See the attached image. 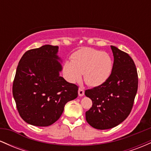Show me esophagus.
<instances>
[{
  "label": "esophagus",
  "instance_id": "obj_1",
  "mask_svg": "<svg viewBox=\"0 0 151 151\" xmlns=\"http://www.w3.org/2000/svg\"><path fill=\"white\" fill-rule=\"evenodd\" d=\"M78 94H79V96H83L84 94V89H81V88H79V90H78Z\"/></svg>",
  "mask_w": 151,
  "mask_h": 151
}]
</instances>
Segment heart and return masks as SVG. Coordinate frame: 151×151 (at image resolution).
<instances>
[{
	"label": "heart",
	"instance_id": "heart-1",
	"mask_svg": "<svg viewBox=\"0 0 151 151\" xmlns=\"http://www.w3.org/2000/svg\"><path fill=\"white\" fill-rule=\"evenodd\" d=\"M113 60L108 53L92 48L78 50L63 65V74L67 81L75 83L84 74L89 86H99L109 79L113 70Z\"/></svg>",
	"mask_w": 151,
	"mask_h": 151
}]
</instances>
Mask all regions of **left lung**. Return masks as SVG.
<instances>
[{
    "label": "left lung",
    "instance_id": "obj_1",
    "mask_svg": "<svg viewBox=\"0 0 151 151\" xmlns=\"http://www.w3.org/2000/svg\"><path fill=\"white\" fill-rule=\"evenodd\" d=\"M111 48L114 60L110 77L101 85L85 91L86 96L92 101L86 120L99 130L112 129L125 120L138 89V74L132 58L116 47Z\"/></svg>",
    "mask_w": 151,
    "mask_h": 151
}]
</instances>
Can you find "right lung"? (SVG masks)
I'll return each instance as SVG.
<instances>
[{"mask_svg": "<svg viewBox=\"0 0 151 151\" xmlns=\"http://www.w3.org/2000/svg\"><path fill=\"white\" fill-rule=\"evenodd\" d=\"M58 50V46L45 45L28 50L18 63L13 95L19 114L30 125H52L61 116L66 104L78 96V86L60 76Z\"/></svg>", "mask_w": 151, "mask_h": 151, "instance_id": "right-lung-1", "label": "right lung"}]
</instances>
